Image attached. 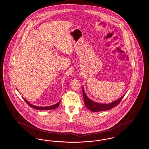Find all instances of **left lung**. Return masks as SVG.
Listing matches in <instances>:
<instances>
[{"mask_svg": "<svg viewBox=\"0 0 149 149\" xmlns=\"http://www.w3.org/2000/svg\"><path fill=\"white\" fill-rule=\"evenodd\" d=\"M82 93H83V97L84 99L85 106L87 107V109L93 112L105 111L106 110H109V109H112L114 107L118 105L124 97V95H123L121 98L117 100L113 101L112 103L104 104H100V103L95 102L89 99L88 97L86 95L83 87H82Z\"/></svg>", "mask_w": 149, "mask_h": 149, "instance_id": "8db88e82", "label": "left lung"}]
</instances>
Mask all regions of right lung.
Masks as SVG:
<instances>
[{
	"instance_id": "right-lung-1",
	"label": "right lung",
	"mask_w": 149,
	"mask_h": 149,
	"mask_svg": "<svg viewBox=\"0 0 149 149\" xmlns=\"http://www.w3.org/2000/svg\"><path fill=\"white\" fill-rule=\"evenodd\" d=\"M24 100L30 106H31V107L32 108H33V109H38V110H50V109H55L56 108H57L59 105H60V101L61 100L58 102V103H57L56 104H55V105H52V106H48V107H39V106H34V105H32L31 104H30L29 102L28 101L26 100L25 99H24Z\"/></svg>"
}]
</instances>
